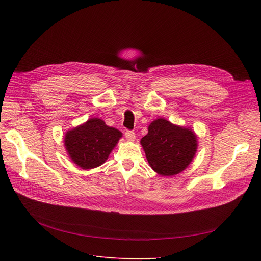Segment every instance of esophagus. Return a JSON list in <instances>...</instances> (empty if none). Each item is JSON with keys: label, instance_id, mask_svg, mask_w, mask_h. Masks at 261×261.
Masks as SVG:
<instances>
[{"label": "esophagus", "instance_id": "obj_1", "mask_svg": "<svg viewBox=\"0 0 261 261\" xmlns=\"http://www.w3.org/2000/svg\"><path fill=\"white\" fill-rule=\"evenodd\" d=\"M125 136H126V139H127L128 141H131V142H133V141L135 140V133H134L133 131L127 130V131L125 132Z\"/></svg>", "mask_w": 261, "mask_h": 261}]
</instances>
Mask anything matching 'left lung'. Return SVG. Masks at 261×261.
Masks as SVG:
<instances>
[{
	"label": "left lung",
	"instance_id": "left-lung-1",
	"mask_svg": "<svg viewBox=\"0 0 261 261\" xmlns=\"http://www.w3.org/2000/svg\"><path fill=\"white\" fill-rule=\"evenodd\" d=\"M141 145L150 167L160 175L170 176L182 172L194 160L198 139L191 129L158 118L149 125Z\"/></svg>",
	"mask_w": 261,
	"mask_h": 261
}]
</instances>
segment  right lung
Wrapping results in <instances>:
<instances>
[{
	"instance_id": "1",
	"label": "right lung",
	"mask_w": 261,
	"mask_h": 261,
	"mask_svg": "<svg viewBox=\"0 0 261 261\" xmlns=\"http://www.w3.org/2000/svg\"><path fill=\"white\" fill-rule=\"evenodd\" d=\"M122 134L97 117L68 130L64 136L66 152L82 169L96 168L107 161Z\"/></svg>"
}]
</instances>
